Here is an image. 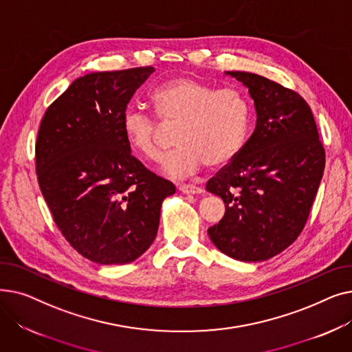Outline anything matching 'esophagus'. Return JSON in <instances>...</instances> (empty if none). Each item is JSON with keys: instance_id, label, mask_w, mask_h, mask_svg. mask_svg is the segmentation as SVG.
Here are the masks:
<instances>
[{"instance_id": "obj_1", "label": "esophagus", "mask_w": 352, "mask_h": 352, "mask_svg": "<svg viewBox=\"0 0 352 352\" xmlns=\"http://www.w3.org/2000/svg\"><path fill=\"white\" fill-rule=\"evenodd\" d=\"M178 190L184 194H199V192H202L201 187L192 186V184H179Z\"/></svg>"}]
</instances>
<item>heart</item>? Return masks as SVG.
I'll list each match as a JSON object with an SVG mask.
<instances>
[{
    "mask_svg": "<svg viewBox=\"0 0 352 352\" xmlns=\"http://www.w3.org/2000/svg\"><path fill=\"white\" fill-rule=\"evenodd\" d=\"M151 102L166 125H177V150L162 160L171 177H187L202 165L210 168L234 160L247 140L250 105L234 87L214 88L191 77H177L151 92ZM122 133L131 150L146 160L160 155L161 126L155 117L138 108L122 114Z\"/></svg>",
    "mask_w": 352,
    "mask_h": 352,
    "instance_id": "obj_1",
    "label": "heart"
}]
</instances>
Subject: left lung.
<instances>
[{
	"label": "left lung",
	"instance_id": "1",
	"mask_svg": "<svg viewBox=\"0 0 352 352\" xmlns=\"http://www.w3.org/2000/svg\"><path fill=\"white\" fill-rule=\"evenodd\" d=\"M256 125L243 150L208 182L226 214L208 228L214 245L255 263L283 252L305 227L325 168V150L307 101L294 89L244 71Z\"/></svg>",
	"mask_w": 352,
	"mask_h": 352
}]
</instances>
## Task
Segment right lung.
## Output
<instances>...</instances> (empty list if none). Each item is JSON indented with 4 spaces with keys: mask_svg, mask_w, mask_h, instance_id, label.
Listing matches in <instances>:
<instances>
[{
    "mask_svg": "<svg viewBox=\"0 0 352 352\" xmlns=\"http://www.w3.org/2000/svg\"><path fill=\"white\" fill-rule=\"evenodd\" d=\"M153 67L91 72L74 81L43 117L36 178L54 223L87 260L128 264L157 236L162 199L175 192L131 155L122 114Z\"/></svg>",
    "mask_w": 352,
    "mask_h": 352,
    "instance_id": "right-lung-1",
    "label": "right lung"
}]
</instances>
